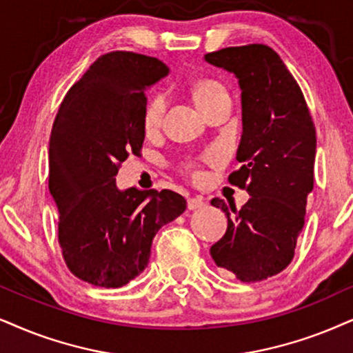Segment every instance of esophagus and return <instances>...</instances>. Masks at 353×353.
I'll return each mask as SVG.
<instances>
[{
    "mask_svg": "<svg viewBox=\"0 0 353 353\" xmlns=\"http://www.w3.org/2000/svg\"><path fill=\"white\" fill-rule=\"evenodd\" d=\"M205 199L203 197H190L189 202H187V207L189 210H197V208H203L205 207Z\"/></svg>",
    "mask_w": 353,
    "mask_h": 353,
    "instance_id": "esophagus-1",
    "label": "esophagus"
}]
</instances>
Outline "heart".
Wrapping results in <instances>:
<instances>
[{"label":"heart","instance_id":"heart-1","mask_svg":"<svg viewBox=\"0 0 353 353\" xmlns=\"http://www.w3.org/2000/svg\"><path fill=\"white\" fill-rule=\"evenodd\" d=\"M190 92H192V97H194V101L197 102V105L200 107V110H202V112L210 109V107L215 104L216 101H220L221 97L228 96L225 86H223L221 83H218L216 79H212V78L199 79L197 83L192 84ZM164 107H166V101H164V96H161V94H154L148 101V104H146L145 112H143V128L148 133L158 130L159 128V125H161V122H163ZM208 158L212 159L213 154H210ZM187 169L194 174H197L194 164H189Z\"/></svg>","mask_w":353,"mask_h":353}]
</instances>
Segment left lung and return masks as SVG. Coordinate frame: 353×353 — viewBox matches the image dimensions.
<instances>
[{
  "label": "left lung",
  "instance_id": "1",
  "mask_svg": "<svg viewBox=\"0 0 353 353\" xmlns=\"http://www.w3.org/2000/svg\"><path fill=\"white\" fill-rule=\"evenodd\" d=\"M205 61L239 79L241 168L228 181L251 195L241 210L212 200L228 216V230L210 254L241 282H261L287 269L295 256L314 185L316 128L296 79L270 47H226L207 53Z\"/></svg>",
  "mask_w": 353,
  "mask_h": 353
}]
</instances>
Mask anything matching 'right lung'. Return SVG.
<instances>
[{
  "label": "right lung",
  "instance_id": "add662e5",
  "mask_svg": "<svg viewBox=\"0 0 353 353\" xmlns=\"http://www.w3.org/2000/svg\"><path fill=\"white\" fill-rule=\"evenodd\" d=\"M161 60L133 52L101 55L70 88L50 135L48 189L58 243L71 274L119 288L148 265L161 226L187 208L172 190H119L120 164L145 140V89L166 77Z\"/></svg>",
  "mask_w": 353,
  "mask_h": 353
}]
</instances>
